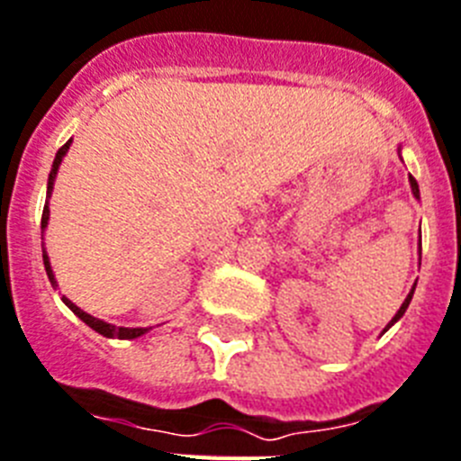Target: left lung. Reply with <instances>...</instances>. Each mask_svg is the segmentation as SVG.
<instances>
[{
	"mask_svg": "<svg viewBox=\"0 0 461 461\" xmlns=\"http://www.w3.org/2000/svg\"><path fill=\"white\" fill-rule=\"evenodd\" d=\"M410 189H412V196H415V199H420V185H417V180H415V177H412V176H410ZM420 255H421V243H420ZM420 260H421V258H420ZM415 285H417V284H415ZM415 285H412V290H410L408 297H405V300H403V304H401V309H398L396 314H393V319L389 321V323H386V328H384V330H382V332L389 330V328H392L393 323H396V321H401V316L405 314V309H408L410 300H412V293H415Z\"/></svg>",
	"mask_w": 461,
	"mask_h": 461,
	"instance_id": "left-lung-1",
	"label": "left lung"
}]
</instances>
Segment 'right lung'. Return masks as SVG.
<instances>
[{"label":"right lung","mask_w":461,"mask_h":461,"mask_svg":"<svg viewBox=\"0 0 461 461\" xmlns=\"http://www.w3.org/2000/svg\"><path fill=\"white\" fill-rule=\"evenodd\" d=\"M69 145H72V140L65 142L60 149H58L56 158H53V166H51V173H49V183H46V206H44V215H41V234H44V230L49 227V215H51V211H49V199H51L53 194V185H56V176H58V168H60V164H63L65 154H68ZM41 253H44V267H46V274H49V281H51V285H58L56 281V274H53L51 269V260H49V255H46L44 250V243H41ZM63 303L68 304L72 312H75L77 316H79L84 323H86L88 328H93L95 332H100L103 338H117V339H135V338H142V335H147V332L152 330V328H123V326H112V323H107V321H100L95 319V316L86 314L84 309L77 307L72 300H68V297L63 295Z\"/></svg>","instance_id":"obj_1"}]
</instances>
